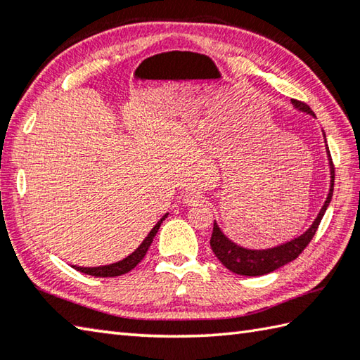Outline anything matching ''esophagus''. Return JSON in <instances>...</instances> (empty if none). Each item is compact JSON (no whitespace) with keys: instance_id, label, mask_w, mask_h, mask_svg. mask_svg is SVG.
I'll list each match as a JSON object with an SVG mask.
<instances>
[{"instance_id":"1","label":"esophagus","mask_w":360,"mask_h":360,"mask_svg":"<svg viewBox=\"0 0 360 360\" xmlns=\"http://www.w3.org/2000/svg\"><path fill=\"white\" fill-rule=\"evenodd\" d=\"M202 199L203 195L200 191H188L183 195V203H186V205H194V203H199Z\"/></svg>"}]
</instances>
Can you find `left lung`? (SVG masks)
Instances as JSON below:
<instances>
[{
	"mask_svg": "<svg viewBox=\"0 0 360 360\" xmlns=\"http://www.w3.org/2000/svg\"><path fill=\"white\" fill-rule=\"evenodd\" d=\"M293 105L300 110L306 111L309 114H314V111L310 110V106L307 103H304L301 100H291ZM330 155V153H329ZM332 161V160H330ZM330 191L326 202L321 208L320 214L315 219V222L311 224V227L307 230L306 233L297 236V238L291 240L285 244H281V246L273 248V249H266V250H250V249H244L236 246L235 243L230 241L229 238L224 236L221 232V229L218 227V224H213V233L212 238H210V246H212V250L214 255L218 257L219 262L226 266L227 269L232 271L235 274H241V276H263L268 274L271 271H274L277 268L283 266L290 262H293L302 254V250L309 246V243L314 238L318 226L323 219L324 213H326L329 202L332 199V193H334V180H335V171H334V165L330 162Z\"/></svg>",
	"mask_w": 360,
	"mask_h": 360,
	"instance_id": "left-lung-1",
	"label": "left lung"
}]
</instances>
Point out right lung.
Masks as SVG:
<instances>
[{"label":"right lung","mask_w":360,"mask_h":360,"mask_svg":"<svg viewBox=\"0 0 360 360\" xmlns=\"http://www.w3.org/2000/svg\"><path fill=\"white\" fill-rule=\"evenodd\" d=\"M165 218H167V214L162 216L157 226H155L150 230V233L147 235V238L141 243V246L134 250L131 255H128L127 259L120 260L117 263H112V264H106V266H98V268H81V266H73V268L77 271H81V273L89 274L94 277H116V276H122V274L128 273V271H131L142 259H144V255L147 254V250H148V248H150V244L153 241V236L157 235L161 222L165 221Z\"/></svg>","instance_id":"1"}]
</instances>
